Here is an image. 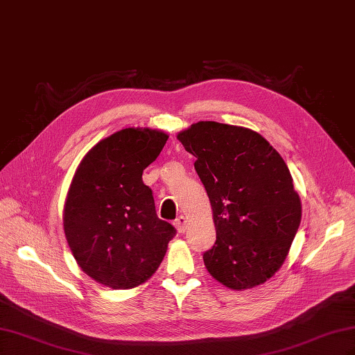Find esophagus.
Returning a JSON list of instances; mask_svg holds the SVG:
<instances>
[{"instance_id": "1", "label": "esophagus", "mask_w": 355, "mask_h": 355, "mask_svg": "<svg viewBox=\"0 0 355 355\" xmlns=\"http://www.w3.org/2000/svg\"><path fill=\"white\" fill-rule=\"evenodd\" d=\"M187 218L185 216H179L176 220H175V228L178 230L179 234H184L185 230H187Z\"/></svg>"}]
</instances>
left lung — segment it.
<instances>
[{"label": "left lung", "mask_w": 355, "mask_h": 355, "mask_svg": "<svg viewBox=\"0 0 355 355\" xmlns=\"http://www.w3.org/2000/svg\"><path fill=\"white\" fill-rule=\"evenodd\" d=\"M210 200L216 243L202 259L210 275L237 290L263 284L280 270L302 218L282 155L252 128L198 121L176 136Z\"/></svg>", "instance_id": "1"}]
</instances>
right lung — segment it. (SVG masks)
I'll return each instance as SVG.
<instances>
[{"label":"right lung","mask_w":355,"mask_h":355,"mask_svg":"<svg viewBox=\"0 0 355 355\" xmlns=\"http://www.w3.org/2000/svg\"><path fill=\"white\" fill-rule=\"evenodd\" d=\"M168 135L128 127L102 139L83 157L63 206L72 256L94 282L133 288L154 275L176 230L158 219L153 191L142 180Z\"/></svg>","instance_id":"obj_1"}]
</instances>
